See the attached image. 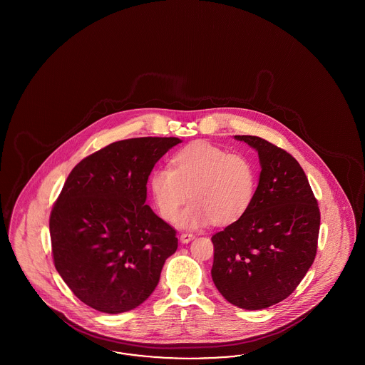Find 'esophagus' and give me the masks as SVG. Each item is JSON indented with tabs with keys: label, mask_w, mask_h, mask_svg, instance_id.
Returning a JSON list of instances; mask_svg holds the SVG:
<instances>
[{
	"label": "esophagus",
	"mask_w": 365,
	"mask_h": 365,
	"mask_svg": "<svg viewBox=\"0 0 365 365\" xmlns=\"http://www.w3.org/2000/svg\"><path fill=\"white\" fill-rule=\"evenodd\" d=\"M179 238H180V242L188 243L195 238V234H192V232H182Z\"/></svg>",
	"instance_id": "obj_1"
}]
</instances>
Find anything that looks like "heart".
<instances>
[{
    "instance_id": "obj_1",
    "label": "heart",
    "mask_w": 365,
    "mask_h": 365,
    "mask_svg": "<svg viewBox=\"0 0 365 365\" xmlns=\"http://www.w3.org/2000/svg\"><path fill=\"white\" fill-rule=\"evenodd\" d=\"M170 166L155 170L148 178V190L166 221L175 218L188 195L193 197L177 217L180 227L232 223L246 214L253 202L257 175L245 155L230 154L220 145L198 140L178 150Z\"/></svg>"
}]
</instances>
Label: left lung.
Listing matches in <instances>:
<instances>
[{
	"label": "left lung",
	"mask_w": 365,
	"mask_h": 365,
	"mask_svg": "<svg viewBox=\"0 0 365 365\" xmlns=\"http://www.w3.org/2000/svg\"><path fill=\"white\" fill-rule=\"evenodd\" d=\"M234 138L258 153L261 174L249 210L211 237V277L232 305L265 309L289 297L313 264L320 209L292 155L258 136Z\"/></svg>",
	"instance_id": "8db88e82"
}]
</instances>
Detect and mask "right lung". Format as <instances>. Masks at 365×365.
I'll return each mask as SVG.
<instances>
[{"instance_id": "right-lung-1", "label": "right lung", "mask_w": 365, "mask_h": 365, "mask_svg": "<svg viewBox=\"0 0 365 365\" xmlns=\"http://www.w3.org/2000/svg\"><path fill=\"white\" fill-rule=\"evenodd\" d=\"M178 138H133L84 158L66 178L49 218L56 270L103 313L139 307L177 252V232L145 203L155 163Z\"/></svg>"}]
</instances>
